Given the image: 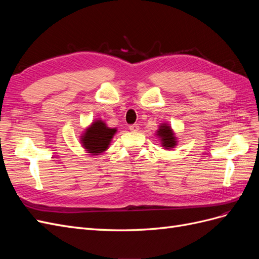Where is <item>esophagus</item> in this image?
I'll return each mask as SVG.
<instances>
[{"label":"esophagus","mask_w":259,"mask_h":259,"mask_svg":"<svg viewBox=\"0 0 259 259\" xmlns=\"http://www.w3.org/2000/svg\"><path fill=\"white\" fill-rule=\"evenodd\" d=\"M130 130H131L132 132H137V131L139 130L138 124H132V125H130Z\"/></svg>","instance_id":"34e87169"}]
</instances>
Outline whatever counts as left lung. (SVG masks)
<instances>
[{
  "instance_id": "1",
  "label": "left lung",
  "mask_w": 259,
  "mask_h": 259,
  "mask_svg": "<svg viewBox=\"0 0 259 259\" xmlns=\"http://www.w3.org/2000/svg\"><path fill=\"white\" fill-rule=\"evenodd\" d=\"M161 137L162 146L166 149L174 148L176 145V138L174 137L173 132H171L170 127L167 126L166 124L162 125V126L158 130V134Z\"/></svg>"
}]
</instances>
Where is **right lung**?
I'll use <instances>...</instances> for the list:
<instances>
[{"label": "right lung", "instance_id": "1", "mask_svg": "<svg viewBox=\"0 0 259 259\" xmlns=\"http://www.w3.org/2000/svg\"><path fill=\"white\" fill-rule=\"evenodd\" d=\"M115 128H109L103 121L94 122L82 136V145L90 153L98 154L108 149Z\"/></svg>", "mask_w": 259, "mask_h": 259}]
</instances>
